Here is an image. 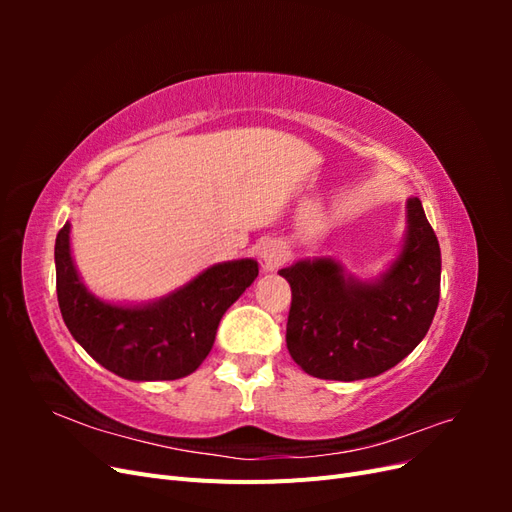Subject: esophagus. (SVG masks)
<instances>
[{
	"label": "esophagus",
	"instance_id": "34e87169",
	"mask_svg": "<svg viewBox=\"0 0 512 512\" xmlns=\"http://www.w3.org/2000/svg\"><path fill=\"white\" fill-rule=\"evenodd\" d=\"M258 260H260V269L262 273H273L284 265L286 260V250L282 243L277 241H267L265 245L258 250Z\"/></svg>",
	"mask_w": 512,
	"mask_h": 512
}]
</instances>
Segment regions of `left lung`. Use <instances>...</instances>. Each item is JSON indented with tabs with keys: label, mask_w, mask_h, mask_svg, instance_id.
Returning <instances> with one entry per match:
<instances>
[{
	"label": "left lung",
	"mask_w": 512,
	"mask_h": 512,
	"mask_svg": "<svg viewBox=\"0 0 512 512\" xmlns=\"http://www.w3.org/2000/svg\"><path fill=\"white\" fill-rule=\"evenodd\" d=\"M406 220L404 243L374 280H359L327 256L280 271L292 290L286 346L305 374L374 378L427 335L440 301V245L418 198H408Z\"/></svg>",
	"instance_id": "1"
}]
</instances>
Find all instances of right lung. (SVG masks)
<instances>
[{"label": "right lung", "mask_w": 512, "mask_h": 512, "mask_svg": "<svg viewBox=\"0 0 512 512\" xmlns=\"http://www.w3.org/2000/svg\"><path fill=\"white\" fill-rule=\"evenodd\" d=\"M55 271L61 318L91 359L126 380L156 382L190 376L207 359L226 309L258 277V262H218L156 301L111 303L83 284L66 222L57 232Z\"/></svg>", "instance_id": "1"}]
</instances>
